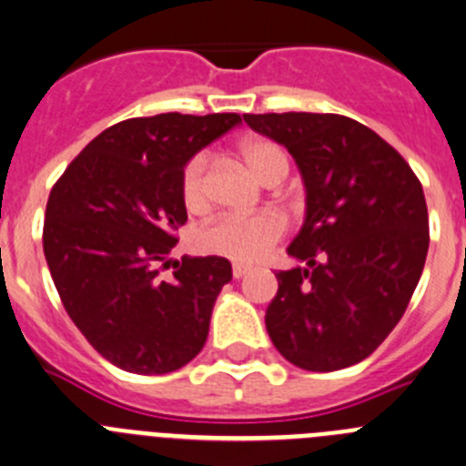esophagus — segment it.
<instances>
[{
    "label": "esophagus",
    "mask_w": 466,
    "mask_h": 466,
    "mask_svg": "<svg viewBox=\"0 0 466 466\" xmlns=\"http://www.w3.org/2000/svg\"><path fill=\"white\" fill-rule=\"evenodd\" d=\"M248 270H250V268H248V266H241V264H234V268H232V275H234V278H243V275H248Z\"/></svg>",
    "instance_id": "34e87169"
}]
</instances>
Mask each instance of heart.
<instances>
[{
    "label": "heart",
    "mask_w": 466,
    "mask_h": 466,
    "mask_svg": "<svg viewBox=\"0 0 466 466\" xmlns=\"http://www.w3.org/2000/svg\"><path fill=\"white\" fill-rule=\"evenodd\" d=\"M243 164L259 182L270 184L273 179L284 177L289 170V157L278 143L257 141L243 143L241 150ZM179 191L188 211L207 209L209 205V191H207V157L196 155L187 161L179 177ZM284 220L273 211L255 216H220L214 223L200 229L198 234V248L209 255L225 257V259L238 261V264H252L259 261L275 243L282 238Z\"/></svg>",
    "instance_id": "heart-1"
}]
</instances>
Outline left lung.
<instances>
[{"mask_svg": "<svg viewBox=\"0 0 466 466\" xmlns=\"http://www.w3.org/2000/svg\"><path fill=\"white\" fill-rule=\"evenodd\" d=\"M284 146L305 184V223L275 273L266 309L273 346L305 371H339L396 328L426 264L428 207L408 161L373 129L337 113H246Z\"/></svg>", "mask_w": 466, "mask_h": 466, "instance_id": "8db88e82", "label": "left lung"}]
</instances>
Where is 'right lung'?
<instances>
[{
  "mask_svg": "<svg viewBox=\"0 0 466 466\" xmlns=\"http://www.w3.org/2000/svg\"><path fill=\"white\" fill-rule=\"evenodd\" d=\"M238 123V113L123 120L93 138L49 193L43 250L54 287L90 346L123 371H177L205 346L232 264L182 257L168 282L159 268L187 223L184 166Z\"/></svg>",
  "mask_w": 466,
  "mask_h": 466,
  "instance_id": "right-lung-1",
  "label": "right lung"
}]
</instances>
